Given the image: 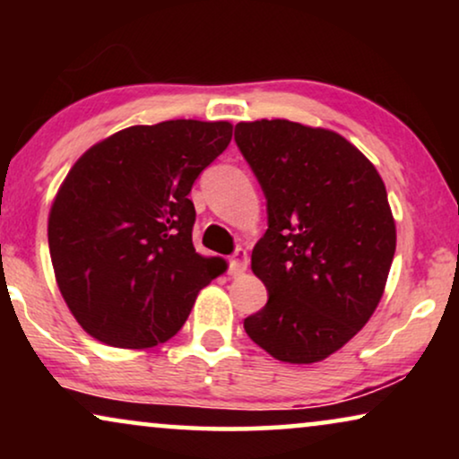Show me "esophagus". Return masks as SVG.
<instances>
[{
  "label": "esophagus",
  "mask_w": 459,
  "mask_h": 459,
  "mask_svg": "<svg viewBox=\"0 0 459 459\" xmlns=\"http://www.w3.org/2000/svg\"><path fill=\"white\" fill-rule=\"evenodd\" d=\"M247 267H248L247 250L238 248L236 253L230 256V273L231 275H242L244 272H247Z\"/></svg>",
  "instance_id": "obj_1"
}]
</instances>
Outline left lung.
Wrapping results in <instances>:
<instances>
[{"instance_id":"obj_1","label":"left lung","mask_w":459,"mask_h":459,"mask_svg":"<svg viewBox=\"0 0 459 459\" xmlns=\"http://www.w3.org/2000/svg\"><path fill=\"white\" fill-rule=\"evenodd\" d=\"M236 143L265 192L269 223L250 259L269 299L244 330L278 361H324L385 294L397 247L385 181L332 129L261 118L238 123Z\"/></svg>"}]
</instances>
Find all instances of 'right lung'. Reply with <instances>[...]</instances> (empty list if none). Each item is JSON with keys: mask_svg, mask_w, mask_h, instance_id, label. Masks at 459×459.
Listing matches in <instances>:
<instances>
[{"mask_svg": "<svg viewBox=\"0 0 459 459\" xmlns=\"http://www.w3.org/2000/svg\"><path fill=\"white\" fill-rule=\"evenodd\" d=\"M234 125H134L81 154L56 192L48 242L56 284L81 328L118 349L167 342L198 292L228 269L192 244L194 179Z\"/></svg>", "mask_w": 459, "mask_h": 459, "instance_id": "add662e5", "label": "right lung"}]
</instances>
